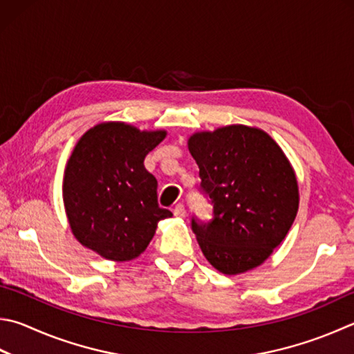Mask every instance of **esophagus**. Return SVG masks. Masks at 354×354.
I'll use <instances>...</instances> for the list:
<instances>
[{
    "label": "esophagus",
    "mask_w": 354,
    "mask_h": 354,
    "mask_svg": "<svg viewBox=\"0 0 354 354\" xmlns=\"http://www.w3.org/2000/svg\"><path fill=\"white\" fill-rule=\"evenodd\" d=\"M173 215L175 216H178V218H184L185 216V207H184V204H176L175 205V209H173Z\"/></svg>",
    "instance_id": "esophagus-1"
}]
</instances>
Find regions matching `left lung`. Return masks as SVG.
<instances>
[{
  "label": "left lung",
  "mask_w": 354,
  "mask_h": 354,
  "mask_svg": "<svg viewBox=\"0 0 354 354\" xmlns=\"http://www.w3.org/2000/svg\"><path fill=\"white\" fill-rule=\"evenodd\" d=\"M189 151L214 218H192L203 254L223 274L260 266L285 240L299 210V185L279 144L260 128L227 125L195 133Z\"/></svg>",
  "instance_id": "8db88e82"
}]
</instances>
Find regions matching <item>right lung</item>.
<instances>
[{
	"instance_id": "add662e5",
	"label": "right lung",
	"mask_w": 354,
	"mask_h": 354,
	"mask_svg": "<svg viewBox=\"0 0 354 354\" xmlns=\"http://www.w3.org/2000/svg\"><path fill=\"white\" fill-rule=\"evenodd\" d=\"M165 136V130L104 122L79 139L65 169L63 203L80 244L113 261L147 249L158 223L171 216L159 207L158 181L144 165Z\"/></svg>"
}]
</instances>
